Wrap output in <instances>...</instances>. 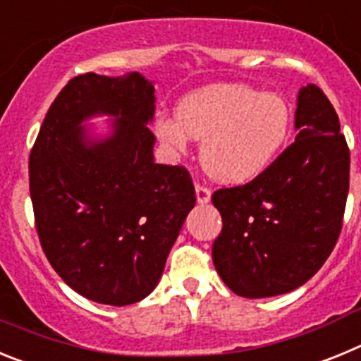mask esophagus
<instances>
[{
	"label": "esophagus",
	"instance_id": "1",
	"mask_svg": "<svg viewBox=\"0 0 361 361\" xmlns=\"http://www.w3.org/2000/svg\"><path fill=\"white\" fill-rule=\"evenodd\" d=\"M195 193H197V202L199 204H206L209 202V199H212V190H209L208 186H204V184H197Z\"/></svg>",
	"mask_w": 361,
	"mask_h": 361
}]
</instances>
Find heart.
<instances>
[{"mask_svg":"<svg viewBox=\"0 0 361 361\" xmlns=\"http://www.w3.org/2000/svg\"><path fill=\"white\" fill-rule=\"evenodd\" d=\"M161 141L186 152L202 139L200 162L216 180L247 183L262 173L288 139L291 110L280 95L245 85H213L178 103L177 116L157 121Z\"/></svg>","mask_w":361,"mask_h":361,"instance_id":"obj_1","label":"heart"}]
</instances>
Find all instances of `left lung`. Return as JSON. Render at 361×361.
Instances as JSON below:
<instances>
[{
    "mask_svg": "<svg viewBox=\"0 0 361 361\" xmlns=\"http://www.w3.org/2000/svg\"><path fill=\"white\" fill-rule=\"evenodd\" d=\"M295 142L260 175L212 195L222 215L213 264L235 295L267 298L307 282L342 231L349 193V146L327 95L298 94Z\"/></svg>",
    "mask_w": 361,
    "mask_h": 361,
    "instance_id": "8db88e82",
    "label": "left lung"
}]
</instances>
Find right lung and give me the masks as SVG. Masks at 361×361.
<instances>
[{
	"label": "right lung",
	"instance_id": "obj_1",
	"mask_svg": "<svg viewBox=\"0 0 361 361\" xmlns=\"http://www.w3.org/2000/svg\"><path fill=\"white\" fill-rule=\"evenodd\" d=\"M153 85L141 73L70 79L47 111L28 159L37 237L50 266L99 304H135L155 289L195 188L184 166L155 164ZM116 115L88 142L80 123Z\"/></svg>",
	"mask_w": 361,
	"mask_h": 361
}]
</instances>
